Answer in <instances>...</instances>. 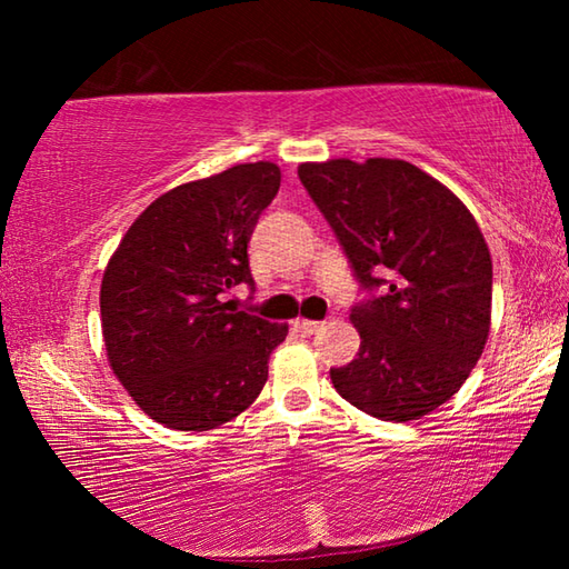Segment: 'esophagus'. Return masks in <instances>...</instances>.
<instances>
[{"instance_id":"1","label":"esophagus","mask_w":569,"mask_h":569,"mask_svg":"<svg viewBox=\"0 0 569 569\" xmlns=\"http://www.w3.org/2000/svg\"><path fill=\"white\" fill-rule=\"evenodd\" d=\"M321 326H323L321 321H308V319H296L293 321V329L301 331V333H316L321 329Z\"/></svg>"}]
</instances>
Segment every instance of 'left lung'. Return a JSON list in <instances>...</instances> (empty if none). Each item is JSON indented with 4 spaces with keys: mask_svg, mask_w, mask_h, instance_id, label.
Here are the masks:
<instances>
[{
    "mask_svg": "<svg viewBox=\"0 0 569 569\" xmlns=\"http://www.w3.org/2000/svg\"><path fill=\"white\" fill-rule=\"evenodd\" d=\"M298 178L361 286H383L353 306L361 346L331 369L333 389L377 419H421L461 389L489 339L492 258L475 216L397 158L301 162Z\"/></svg>",
    "mask_w": 569,
    "mask_h": 569,
    "instance_id": "1",
    "label": "left lung"
}]
</instances>
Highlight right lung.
<instances>
[{"label": "right lung", "mask_w": 569, "mask_h": 569, "mask_svg": "<svg viewBox=\"0 0 569 569\" xmlns=\"http://www.w3.org/2000/svg\"><path fill=\"white\" fill-rule=\"evenodd\" d=\"M281 188L276 162H243L162 192L134 218L100 286L112 373L150 419L208 431L236 419L268 381L288 323L236 311L248 240Z\"/></svg>", "instance_id": "right-lung-1"}]
</instances>
